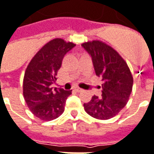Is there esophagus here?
Masks as SVG:
<instances>
[{
  "label": "esophagus",
  "mask_w": 154,
  "mask_h": 154,
  "mask_svg": "<svg viewBox=\"0 0 154 154\" xmlns=\"http://www.w3.org/2000/svg\"><path fill=\"white\" fill-rule=\"evenodd\" d=\"M74 91H77V92L83 91V90H82L81 88H79V87H75V88H74Z\"/></svg>",
  "instance_id": "1"
}]
</instances>
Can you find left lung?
I'll list each match as a JSON object with an SVG mask.
<instances>
[{
  "mask_svg": "<svg viewBox=\"0 0 154 154\" xmlns=\"http://www.w3.org/2000/svg\"><path fill=\"white\" fill-rule=\"evenodd\" d=\"M82 46L91 57L96 75L104 81L102 96H93L84 104L85 110L97 119H112L125 106L131 95L133 78L130 69L120 55L103 42H87Z\"/></svg>",
  "mask_w": 154,
  "mask_h": 154,
  "instance_id": "obj_1",
  "label": "left lung"
}]
</instances>
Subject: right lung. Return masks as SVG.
I'll return each mask as SVG.
<instances>
[{
	"label": "right lung",
	"instance_id": "1",
	"mask_svg": "<svg viewBox=\"0 0 154 154\" xmlns=\"http://www.w3.org/2000/svg\"><path fill=\"white\" fill-rule=\"evenodd\" d=\"M76 46L61 38L46 43L32 58L23 78V97L26 104L36 118L50 121L64 112L66 99L71 90L53 88L57 71L65 54Z\"/></svg>",
	"mask_w": 154,
	"mask_h": 154
}]
</instances>
